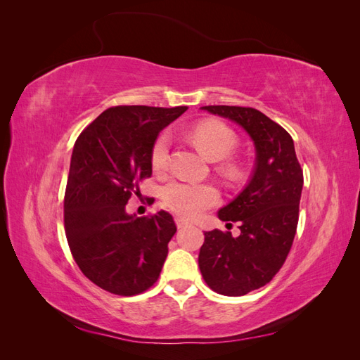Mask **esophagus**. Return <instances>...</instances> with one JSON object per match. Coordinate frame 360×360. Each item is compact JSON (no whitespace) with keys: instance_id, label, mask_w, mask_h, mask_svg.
I'll list each match as a JSON object with an SVG mask.
<instances>
[{"instance_id":"1","label":"esophagus","mask_w":360,"mask_h":360,"mask_svg":"<svg viewBox=\"0 0 360 360\" xmlns=\"http://www.w3.org/2000/svg\"><path fill=\"white\" fill-rule=\"evenodd\" d=\"M176 224H177V228L179 230H181V228H186L189 225L188 221H184L183 217H176Z\"/></svg>"}]
</instances>
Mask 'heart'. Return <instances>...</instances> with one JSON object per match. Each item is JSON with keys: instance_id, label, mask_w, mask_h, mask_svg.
I'll list each match as a JSON object with an SVG mask.
<instances>
[{"instance_id": "b5f03b06", "label": "heart", "mask_w": 360, "mask_h": 360, "mask_svg": "<svg viewBox=\"0 0 360 360\" xmlns=\"http://www.w3.org/2000/svg\"><path fill=\"white\" fill-rule=\"evenodd\" d=\"M193 143L212 159H224L230 156L237 147V135L234 130L221 122H202L192 127L189 132ZM171 136L163 132L151 147V167L155 171H163L169 163ZM231 177L238 174V168L233 163L225 167ZM162 200L168 209L188 219L200 216L219 201V192L209 183H195L186 180H171L162 191Z\"/></svg>"}]
</instances>
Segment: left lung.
<instances>
[{
  "instance_id": "8db88e82",
  "label": "left lung",
  "mask_w": 360,
  "mask_h": 360,
  "mask_svg": "<svg viewBox=\"0 0 360 360\" xmlns=\"http://www.w3.org/2000/svg\"><path fill=\"white\" fill-rule=\"evenodd\" d=\"M202 110L242 126L257 150L248 186L217 213L221 221L238 222L240 236L205 231L198 255L207 285L224 296H243L269 284L285 263L297 230L303 171L291 135L263 112L226 105Z\"/></svg>"
}]
</instances>
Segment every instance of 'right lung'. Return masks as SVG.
<instances>
[{"label":"right lung","mask_w":360,"mask_h":360,"mask_svg":"<svg viewBox=\"0 0 360 360\" xmlns=\"http://www.w3.org/2000/svg\"><path fill=\"white\" fill-rule=\"evenodd\" d=\"M188 106L108 108L76 139L64 193L70 252L93 284L135 296L158 281L177 226L167 212L126 213L139 183L151 177V147Z\"/></svg>","instance_id":"1"}]
</instances>
